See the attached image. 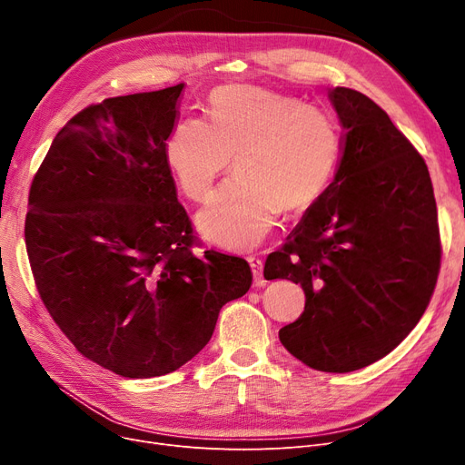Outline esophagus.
I'll return each instance as SVG.
<instances>
[{
	"label": "esophagus",
	"mask_w": 465,
	"mask_h": 465,
	"mask_svg": "<svg viewBox=\"0 0 465 465\" xmlns=\"http://www.w3.org/2000/svg\"><path fill=\"white\" fill-rule=\"evenodd\" d=\"M247 260H249V265H251V270H252L256 286H263L267 281L263 277V262H262V258H258L256 254H251Z\"/></svg>",
	"instance_id": "obj_1"
}]
</instances>
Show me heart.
I'll list each match as a JSON object with an SVG mask.
<instances>
[{"label":"heart","mask_w":465,"mask_h":465,"mask_svg":"<svg viewBox=\"0 0 465 465\" xmlns=\"http://www.w3.org/2000/svg\"><path fill=\"white\" fill-rule=\"evenodd\" d=\"M339 158L341 132L326 111L249 84L214 90L209 122L184 118L165 141V162L192 202L207 200L233 160L237 177L198 214L200 232L232 251L256 247L282 209L298 213L319 202Z\"/></svg>","instance_id":"b5f03b06"}]
</instances>
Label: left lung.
<instances>
[{"label": "left lung", "instance_id": "obj_1", "mask_svg": "<svg viewBox=\"0 0 465 465\" xmlns=\"http://www.w3.org/2000/svg\"><path fill=\"white\" fill-rule=\"evenodd\" d=\"M343 126L335 179L311 205L263 277L302 284L305 309L279 331L312 370L349 373L388 352L419 324L441 267L428 165L388 114L335 86Z\"/></svg>", "mask_w": 465, "mask_h": 465}]
</instances>
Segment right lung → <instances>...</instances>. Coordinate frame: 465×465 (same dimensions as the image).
Masks as SVG:
<instances>
[{"label":"right lung","instance_id":"add662e5","mask_svg":"<svg viewBox=\"0 0 465 465\" xmlns=\"http://www.w3.org/2000/svg\"><path fill=\"white\" fill-rule=\"evenodd\" d=\"M183 88L84 107L30 186L24 237L39 298L73 347L120 377L179 370L252 284L247 260L193 254L200 239L165 162Z\"/></svg>","mask_w":465,"mask_h":465}]
</instances>
